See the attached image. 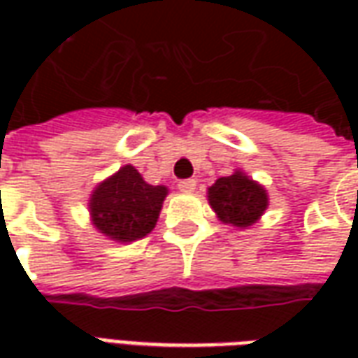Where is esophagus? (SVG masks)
<instances>
[{"mask_svg": "<svg viewBox=\"0 0 358 358\" xmlns=\"http://www.w3.org/2000/svg\"><path fill=\"white\" fill-rule=\"evenodd\" d=\"M195 184H197V180H195V178L180 180V182H178L180 192H184V194H192V192L195 189Z\"/></svg>", "mask_w": 358, "mask_h": 358, "instance_id": "1", "label": "esophagus"}]
</instances>
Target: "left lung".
Here are the masks:
<instances>
[{
  "instance_id": "8db88e82",
  "label": "left lung",
  "mask_w": 358,
  "mask_h": 358,
  "mask_svg": "<svg viewBox=\"0 0 358 358\" xmlns=\"http://www.w3.org/2000/svg\"><path fill=\"white\" fill-rule=\"evenodd\" d=\"M209 203L222 222L245 228L259 220L268 205V197L263 186L249 180L243 172H234L209 187Z\"/></svg>"
}]
</instances>
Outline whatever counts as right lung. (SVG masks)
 <instances>
[{
  "label": "right lung",
  "instance_id": "add662e5",
  "mask_svg": "<svg viewBox=\"0 0 358 358\" xmlns=\"http://www.w3.org/2000/svg\"><path fill=\"white\" fill-rule=\"evenodd\" d=\"M166 197V187L151 186L134 166L120 171L95 187L90 210L95 228L115 241H134L148 236Z\"/></svg>",
  "mask_w": 358,
  "mask_h": 358
}]
</instances>
